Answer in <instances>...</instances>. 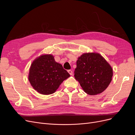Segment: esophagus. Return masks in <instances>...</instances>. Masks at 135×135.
<instances>
[{"mask_svg": "<svg viewBox=\"0 0 135 135\" xmlns=\"http://www.w3.org/2000/svg\"><path fill=\"white\" fill-rule=\"evenodd\" d=\"M68 71V73H69V74H70V75H73V71H72L71 70H69Z\"/></svg>", "mask_w": 135, "mask_h": 135, "instance_id": "obj_1", "label": "esophagus"}]
</instances>
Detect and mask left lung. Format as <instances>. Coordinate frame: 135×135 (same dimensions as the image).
<instances>
[{
    "instance_id": "left-lung-1",
    "label": "left lung",
    "mask_w": 135,
    "mask_h": 135,
    "mask_svg": "<svg viewBox=\"0 0 135 135\" xmlns=\"http://www.w3.org/2000/svg\"><path fill=\"white\" fill-rule=\"evenodd\" d=\"M113 75L112 68L98 53H85L78 59L75 78L89 95L104 91L111 82Z\"/></svg>"
}]
</instances>
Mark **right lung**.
<instances>
[{
    "mask_svg": "<svg viewBox=\"0 0 135 135\" xmlns=\"http://www.w3.org/2000/svg\"><path fill=\"white\" fill-rule=\"evenodd\" d=\"M52 55H42L32 62L28 79L35 91L42 95L55 92L62 81L70 76Z\"/></svg>",
    "mask_w": 135,
    "mask_h": 135,
    "instance_id": "right-lung-1",
    "label": "right lung"
}]
</instances>
